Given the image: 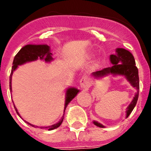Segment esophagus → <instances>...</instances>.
Here are the masks:
<instances>
[{
  "label": "esophagus",
  "mask_w": 151,
  "mask_h": 151,
  "mask_svg": "<svg viewBox=\"0 0 151 151\" xmlns=\"http://www.w3.org/2000/svg\"><path fill=\"white\" fill-rule=\"evenodd\" d=\"M80 86L83 90L88 89V87H89V83H88V80H87V78L83 77L80 81Z\"/></svg>",
  "instance_id": "1"
}]
</instances>
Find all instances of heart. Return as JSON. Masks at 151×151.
I'll use <instances>...</instances> for the list:
<instances>
[{
	"instance_id": "1",
	"label": "heart",
	"mask_w": 151,
	"mask_h": 151,
	"mask_svg": "<svg viewBox=\"0 0 151 151\" xmlns=\"http://www.w3.org/2000/svg\"><path fill=\"white\" fill-rule=\"evenodd\" d=\"M98 64H99V60H96V61L95 62V65H98Z\"/></svg>"
}]
</instances>
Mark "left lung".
<instances>
[{"mask_svg":"<svg viewBox=\"0 0 151 151\" xmlns=\"http://www.w3.org/2000/svg\"><path fill=\"white\" fill-rule=\"evenodd\" d=\"M109 60L112 65L106 68L101 71L91 73V76L95 79H101L106 77L109 74L112 76H123L126 78L133 88H136V92L133 97V101L127 108L126 118H128L132 111L133 110L139 98V71L136 66L134 56L133 54L124 48H116L115 53L109 56ZM93 124L99 127H105L101 123L96 121H93Z\"/></svg>","mask_w":151,"mask_h":151,"instance_id":"obj_1","label":"left lung"}]
</instances>
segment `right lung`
Masks as SVG:
<instances>
[{"label":"right lung","instance_id":"obj_1","mask_svg":"<svg viewBox=\"0 0 151 151\" xmlns=\"http://www.w3.org/2000/svg\"><path fill=\"white\" fill-rule=\"evenodd\" d=\"M52 53L50 52V47L47 45H27L24 46L22 49H21L18 53L15 55L14 57L13 63H12V71H11L10 77H9V89H10V92H12V76L13 74L14 71L18 68L19 65L25 64L27 63H30V62L36 61L37 60H43L45 63H50L53 61V58L52 57ZM80 91V90L77 88H74V87H69L66 89L65 91V106H64V112H63V115L62 116L61 119L57 123L51 125V126L48 127H40L41 129H47L48 130H52L56 128L59 127L61 125V124L63 122V118H64V112L66 109L68 104L69 102H71L76 95H77ZM14 108H15V111H16L17 114L18 116L21 117L20 114L18 112V109L15 107V104L13 103ZM23 119V118H22ZM24 120V119H23ZM27 124L29 125L34 127H39L37 126L31 124L29 122L24 121Z\"/></svg>","mask_w":151,"mask_h":151}]
</instances>
